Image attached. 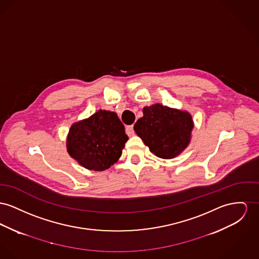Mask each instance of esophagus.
<instances>
[{
	"label": "esophagus",
	"instance_id": "obj_1",
	"mask_svg": "<svg viewBox=\"0 0 259 259\" xmlns=\"http://www.w3.org/2000/svg\"><path fill=\"white\" fill-rule=\"evenodd\" d=\"M125 134L128 136V137H133L135 135V131H134V125H126L125 126Z\"/></svg>",
	"mask_w": 259,
	"mask_h": 259
}]
</instances>
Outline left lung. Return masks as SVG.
Listing matches in <instances>:
<instances>
[{
  "label": "left lung",
  "instance_id": "1",
  "mask_svg": "<svg viewBox=\"0 0 259 259\" xmlns=\"http://www.w3.org/2000/svg\"><path fill=\"white\" fill-rule=\"evenodd\" d=\"M193 121L188 112L161 104L143 108L134 128L150 151L163 159L179 155L190 143Z\"/></svg>",
  "mask_w": 259,
  "mask_h": 259
}]
</instances>
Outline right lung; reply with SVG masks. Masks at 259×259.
Returning <instances> with one entry per match:
<instances>
[{
	"instance_id": "add662e5",
	"label": "right lung",
	"mask_w": 259,
	"mask_h": 259,
	"mask_svg": "<svg viewBox=\"0 0 259 259\" xmlns=\"http://www.w3.org/2000/svg\"><path fill=\"white\" fill-rule=\"evenodd\" d=\"M127 139L117 114L99 110L70 126L68 152L87 169L103 171L118 161Z\"/></svg>"
}]
</instances>
